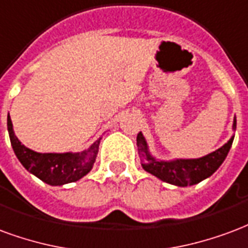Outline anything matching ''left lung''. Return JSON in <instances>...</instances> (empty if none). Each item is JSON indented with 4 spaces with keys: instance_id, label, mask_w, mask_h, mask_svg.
<instances>
[{
    "instance_id": "1",
    "label": "left lung",
    "mask_w": 248,
    "mask_h": 248,
    "mask_svg": "<svg viewBox=\"0 0 248 248\" xmlns=\"http://www.w3.org/2000/svg\"><path fill=\"white\" fill-rule=\"evenodd\" d=\"M235 128L236 119H234L232 129L235 131ZM232 141H234V136L231 137L225 145L220 146L219 149L201 158H189V160L180 158V160H173V161H157L149 153L145 137L142 136L141 132L137 135V148H139V155L142 160L141 165L144 170L156 176L161 181L171 184V185L182 186V187L196 185L207 177H210L222 165V162L225 161L227 153L232 145Z\"/></svg>"
}]
</instances>
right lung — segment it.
I'll return each instance as SVG.
<instances>
[{"label": "right lung", "instance_id": "right-lung-1", "mask_svg": "<svg viewBox=\"0 0 248 248\" xmlns=\"http://www.w3.org/2000/svg\"><path fill=\"white\" fill-rule=\"evenodd\" d=\"M8 131L13 151L25 169L48 185L61 186L80 180L91 170L96 160L100 139L79 153H38L21 144L8 116Z\"/></svg>", "mask_w": 248, "mask_h": 248}]
</instances>
